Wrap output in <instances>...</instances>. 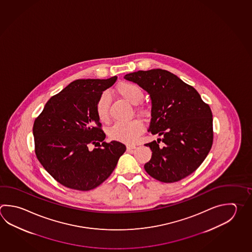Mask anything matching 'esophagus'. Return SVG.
Wrapping results in <instances>:
<instances>
[{"label": "esophagus", "mask_w": 252, "mask_h": 252, "mask_svg": "<svg viewBox=\"0 0 252 252\" xmlns=\"http://www.w3.org/2000/svg\"><path fill=\"white\" fill-rule=\"evenodd\" d=\"M135 148H136L135 145H127V146H126L127 151H131V150H133V149H135Z\"/></svg>", "instance_id": "esophagus-1"}]
</instances>
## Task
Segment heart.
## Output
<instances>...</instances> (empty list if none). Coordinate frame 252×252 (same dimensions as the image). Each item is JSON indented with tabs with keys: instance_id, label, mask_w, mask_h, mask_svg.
<instances>
[{
	"instance_id": "obj_1",
	"label": "heart",
	"mask_w": 252,
	"mask_h": 252,
	"mask_svg": "<svg viewBox=\"0 0 252 252\" xmlns=\"http://www.w3.org/2000/svg\"><path fill=\"white\" fill-rule=\"evenodd\" d=\"M117 94L131 104L136 105L143 99V91L140 86L130 83L122 82L116 87ZM141 113H145L143 107H138ZM95 111L101 122H108L109 119V98L107 94H101L95 104ZM144 130L143 123L140 119H133L127 122H118L109 129V136L116 141L125 143L136 142Z\"/></svg>"
}]
</instances>
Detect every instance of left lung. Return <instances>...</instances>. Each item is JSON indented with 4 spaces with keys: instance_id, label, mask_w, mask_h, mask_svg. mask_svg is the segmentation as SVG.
<instances>
[{
    "instance_id": "left-lung-1",
    "label": "left lung",
    "mask_w": 252,
    "mask_h": 252,
    "mask_svg": "<svg viewBox=\"0 0 252 252\" xmlns=\"http://www.w3.org/2000/svg\"><path fill=\"white\" fill-rule=\"evenodd\" d=\"M124 77L150 94L152 119L148 131L161 136L145 144L152 152L145 171L163 183H175L193 173L213 143L209 105L192 86L164 69L139 70ZM160 141L163 147L158 144Z\"/></svg>"
}]
</instances>
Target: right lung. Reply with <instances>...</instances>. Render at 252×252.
<instances>
[{
	"instance_id": "1",
	"label": "right lung",
	"mask_w": 252,
	"mask_h": 252,
	"mask_svg": "<svg viewBox=\"0 0 252 252\" xmlns=\"http://www.w3.org/2000/svg\"><path fill=\"white\" fill-rule=\"evenodd\" d=\"M117 78L73 81L48 100L34 120L35 155L44 169L65 187L94 189L111 175L126 150L117 141L103 142L106 135L95 111L98 98ZM91 144L100 146L91 151Z\"/></svg>"
}]
</instances>
